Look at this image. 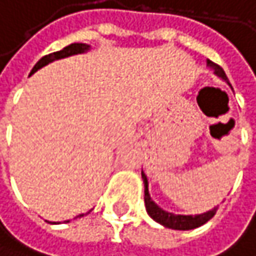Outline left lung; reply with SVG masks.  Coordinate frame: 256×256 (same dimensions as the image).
Wrapping results in <instances>:
<instances>
[{
  "instance_id": "obj_1",
  "label": "left lung",
  "mask_w": 256,
  "mask_h": 256,
  "mask_svg": "<svg viewBox=\"0 0 256 256\" xmlns=\"http://www.w3.org/2000/svg\"><path fill=\"white\" fill-rule=\"evenodd\" d=\"M207 66L210 68L214 70V74L222 78L226 84H230L224 68L214 62H212L210 60H207ZM142 180H144V201H146V208H147V213L150 214L152 219H154L158 224L166 226V228H171V230H180V231H188V230H194V228H198L201 225H204L206 222H208L218 212V207H214L213 210L207 212V213H202V214H195V216H184V214H174V213H168L165 210H162L152 198H150V194H148V182H147V176L144 174L142 171Z\"/></svg>"
}]
</instances>
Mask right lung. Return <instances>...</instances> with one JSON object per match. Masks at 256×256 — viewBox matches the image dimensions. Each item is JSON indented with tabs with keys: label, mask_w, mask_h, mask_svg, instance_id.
<instances>
[{
	"label": "right lung",
	"mask_w": 256,
	"mask_h": 256,
	"mask_svg": "<svg viewBox=\"0 0 256 256\" xmlns=\"http://www.w3.org/2000/svg\"><path fill=\"white\" fill-rule=\"evenodd\" d=\"M90 48H91V46L86 44V43H72V44L66 46L64 49H61V50H58V52H52V54H49V55H44L43 58H40V60L37 61V64H36L34 68L31 70V74H32L34 72H37L38 68L44 67L46 64L55 61V60H61V58H66V56H70V55H76V54H84V52L90 50ZM80 216H84V214H79V218H80ZM67 222H68V220H67Z\"/></svg>",
	"instance_id": "obj_1"
}]
</instances>
